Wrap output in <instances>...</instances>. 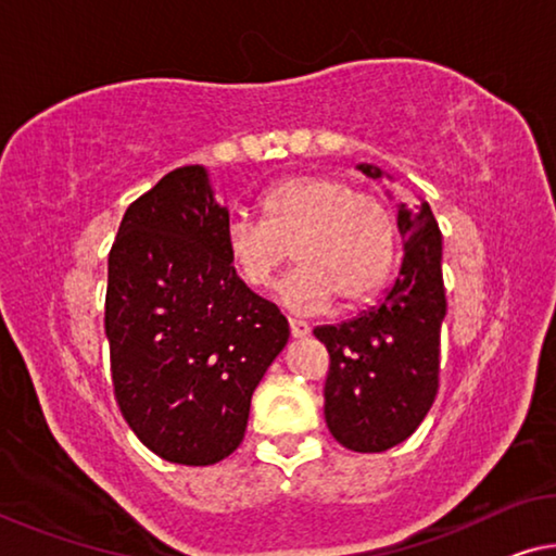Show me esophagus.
<instances>
[{
    "label": "esophagus",
    "mask_w": 556,
    "mask_h": 556,
    "mask_svg": "<svg viewBox=\"0 0 556 556\" xmlns=\"http://www.w3.org/2000/svg\"><path fill=\"white\" fill-rule=\"evenodd\" d=\"M289 329H292V337L294 339H302L306 333L312 331V326L306 321H299V319H289Z\"/></svg>",
    "instance_id": "34e87169"
}]
</instances>
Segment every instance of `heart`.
I'll return each mask as SVG.
<instances>
[{"instance_id": "1", "label": "heart", "mask_w": 556, "mask_h": 556, "mask_svg": "<svg viewBox=\"0 0 556 556\" xmlns=\"http://www.w3.org/2000/svg\"><path fill=\"white\" fill-rule=\"evenodd\" d=\"M262 219L225 225V252L247 287L267 289L294 250L299 267L279 287L292 312H321L339 299L371 296L393 267L395 223L374 192H356L339 175H294L262 195Z\"/></svg>"}]
</instances>
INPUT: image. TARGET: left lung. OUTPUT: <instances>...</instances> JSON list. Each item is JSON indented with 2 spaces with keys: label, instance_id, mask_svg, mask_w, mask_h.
Returning a JSON list of instances; mask_svg holds the SVG:
<instances>
[{
  "label": "left lung",
  "instance_id": "1",
  "mask_svg": "<svg viewBox=\"0 0 556 556\" xmlns=\"http://www.w3.org/2000/svg\"><path fill=\"white\" fill-rule=\"evenodd\" d=\"M356 167L374 180H393L371 163ZM395 225L403 260L381 302L354 319L314 329L331 358L326 426L356 453H383L410 438L438 393L440 326L447 309L443 237L422 198L399 202Z\"/></svg>",
  "mask_w": 556,
  "mask_h": 556
}]
</instances>
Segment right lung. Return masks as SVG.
<instances>
[{"mask_svg":"<svg viewBox=\"0 0 556 556\" xmlns=\"http://www.w3.org/2000/svg\"><path fill=\"white\" fill-rule=\"evenodd\" d=\"M227 223L207 167L185 165L126 210L109 254L113 391L140 443L167 463L232 455L252 393L289 341L281 312L227 260Z\"/></svg>","mask_w":556,"mask_h":556,"instance_id":"right-lung-1","label":"right lung"}]
</instances>
